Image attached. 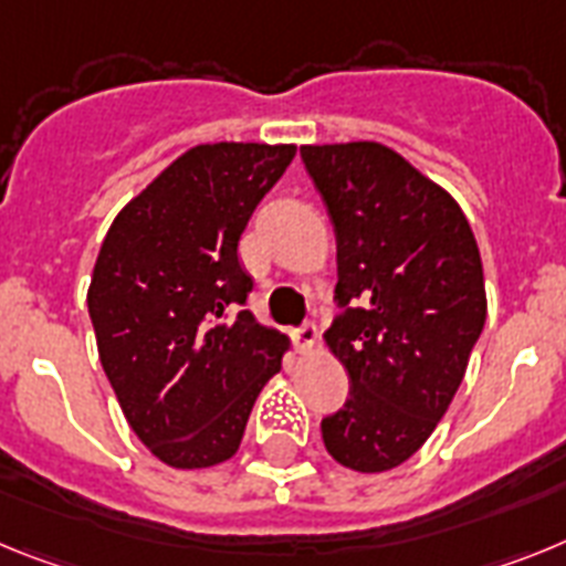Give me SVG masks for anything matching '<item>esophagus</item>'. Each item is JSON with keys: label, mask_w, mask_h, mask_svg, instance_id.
Wrapping results in <instances>:
<instances>
[{"label": "esophagus", "mask_w": 566, "mask_h": 566, "mask_svg": "<svg viewBox=\"0 0 566 566\" xmlns=\"http://www.w3.org/2000/svg\"><path fill=\"white\" fill-rule=\"evenodd\" d=\"M296 347L302 353H313L316 350V344H318V331L313 327V324H304L302 331H296Z\"/></svg>", "instance_id": "obj_1"}]
</instances>
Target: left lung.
Here are the masks:
<instances>
[{
    "instance_id": "8db88e82",
    "label": "left lung",
    "mask_w": 566,
    "mask_h": 566,
    "mask_svg": "<svg viewBox=\"0 0 566 566\" xmlns=\"http://www.w3.org/2000/svg\"><path fill=\"white\" fill-rule=\"evenodd\" d=\"M336 230L344 316L324 333L350 399L322 421L356 473L405 464L436 430L488 318L475 235L459 201L381 142L304 145Z\"/></svg>"
}]
</instances>
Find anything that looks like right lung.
I'll list each match as a JSON object with an SVG mask.
<instances>
[{"label":"right lung","mask_w":566,"mask_h":566,"mask_svg":"<svg viewBox=\"0 0 566 566\" xmlns=\"http://www.w3.org/2000/svg\"><path fill=\"white\" fill-rule=\"evenodd\" d=\"M296 145L213 142L174 159L116 213L87 287L99 361L142 444L174 470L233 459L290 350L248 302L239 242Z\"/></svg>","instance_id":"add662e5"}]
</instances>
